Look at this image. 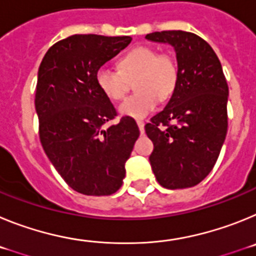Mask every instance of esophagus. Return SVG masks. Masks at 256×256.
Here are the masks:
<instances>
[{"label": "esophagus", "instance_id": "obj_1", "mask_svg": "<svg viewBox=\"0 0 256 256\" xmlns=\"http://www.w3.org/2000/svg\"><path fill=\"white\" fill-rule=\"evenodd\" d=\"M137 126H138L140 132H141V134H144V120H137Z\"/></svg>", "mask_w": 256, "mask_h": 256}]
</instances>
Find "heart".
<instances>
[{
	"instance_id": "1",
	"label": "heart",
	"mask_w": 256,
	"mask_h": 256,
	"mask_svg": "<svg viewBox=\"0 0 256 256\" xmlns=\"http://www.w3.org/2000/svg\"><path fill=\"white\" fill-rule=\"evenodd\" d=\"M133 80L137 94L128 97L119 112L140 119L152 112L159 101L168 100L173 94L178 83L177 60L168 52L138 46L119 60V72L104 65L96 73L98 88L114 101L123 100Z\"/></svg>"
}]
</instances>
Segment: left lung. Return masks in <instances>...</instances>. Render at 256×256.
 <instances>
[{"instance_id":"left-lung-1","label":"left lung","mask_w":256,"mask_h":256,"mask_svg":"<svg viewBox=\"0 0 256 256\" xmlns=\"http://www.w3.org/2000/svg\"><path fill=\"white\" fill-rule=\"evenodd\" d=\"M154 42L174 47L178 83L164 110L144 126L154 144L150 164L169 190L194 187L214 168L228 126V84L206 40L183 30L154 32Z\"/></svg>"}]
</instances>
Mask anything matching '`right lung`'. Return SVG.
<instances>
[{"label": "right lung", "instance_id": "obj_1", "mask_svg": "<svg viewBox=\"0 0 256 256\" xmlns=\"http://www.w3.org/2000/svg\"><path fill=\"white\" fill-rule=\"evenodd\" d=\"M132 38L74 34L56 42L38 70L36 112L40 140L50 162L74 191L108 196L122 187L124 164L140 130L118 112L96 82V73Z\"/></svg>", "mask_w": 256, "mask_h": 256}]
</instances>
